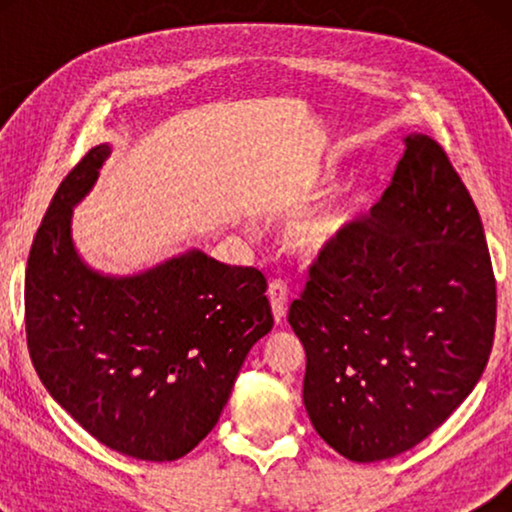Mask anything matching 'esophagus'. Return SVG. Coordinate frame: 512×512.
Wrapping results in <instances>:
<instances>
[{
	"instance_id": "34e87169",
	"label": "esophagus",
	"mask_w": 512,
	"mask_h": 512,
	"mask_svg": "<svg viewBox=\"0 0 512 512\" xmlns=\"http://www.w3.org/2000/svg\"><path fill=\"white\" fill-rule=\"evenodd\" d=\"M268 298L272 305V314H275V324L282 326L286 319V300H289V289L282 282H272L268 286Z\"/></svg>"
}]
</instances>
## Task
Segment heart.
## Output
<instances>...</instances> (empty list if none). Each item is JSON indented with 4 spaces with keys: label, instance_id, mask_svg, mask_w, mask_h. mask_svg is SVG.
<instances>
[{
    "label": "heart",
    "instance_id": "obj_1",
    "mask_svg": "<svg viewBox=\"0 0 512 512\" xmlns=\"http://www.w3.org/2000/svg\"><path fill=\"white\" fill-rule=\"evenodd\" d=\"M333 184L335 174L331 170L321 172L307 184L300 200H317L331 191ZM370 198H373V179L368 174L349 177L331 195V200L324 202L319 209H314V212L289 223V228L284 230L286 249L305 263H317L338 254L361 223L370 205Z\"/></svg>",
    "mask_w": 512,
    "mask_h": 512
}]
</instances>
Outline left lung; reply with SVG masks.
<instances>
[{
    "label": "left lung",
    "instance_id": "left-lung-1",
    "mask_svg": "<svg viewBox=\"0 0 512 512\" xmlns=\"http://www.w3.org/2000/svg\"><path fill=\"white\" fill-rule=\"evenodd\" d=\"M394 181L338 254L310 268L289 324L303 342V403L349 461L391 459L464 403L489 361L492 258L445 151L410 132Z\"/></svg>",
    "mask_w": 512,
    "mask_h": 512
}]
</instances>
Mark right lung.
<instances>
[{
    "label": "right lung",
    "mask_w": 512,
    "mask_h": 512,
    "mask_svg": "<svg viewBox=\"0 0 512 512\" xmlns=\"http://www.w3.org/2000/svg\"><path fill=\"white\" fill-rule=\"evenodd\" d=\"M111 144L67 174L34 237L25 277L27 347L55 401L111 450L174 461L219 422L249 349L272 331L268 282L186 249L107 275L74 244V207Z\"/></svg>",
    "instance_id": "right-lung-1"
}]
</instances>
